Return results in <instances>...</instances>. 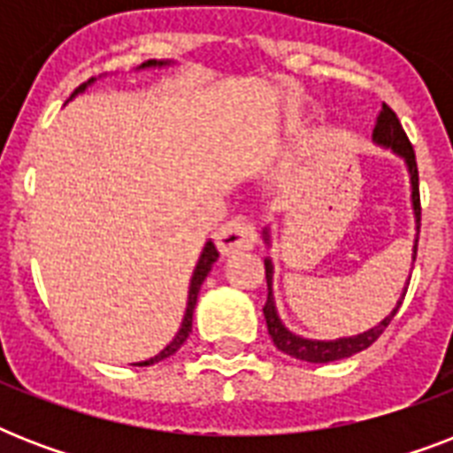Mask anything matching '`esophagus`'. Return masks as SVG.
Masks as SVG:
<instances>
[{"instance_id": "esophagus-1", "label": "esophagus", "mask_w": 453, "mask_h": 453, "mask_svg": "<svg viewBox=\"0 0 453 453\" xmlns=\"http://www.w3.org/2000/svg\"><path fill=\"white\" fill-rule=\"evenodd\" d=\"M256 230L251 220L247 219H233L227 220L226 226L219 227L216 233V244H219L220 254H237V251H247L254 247Z\"/></svg>"}]
</instances>
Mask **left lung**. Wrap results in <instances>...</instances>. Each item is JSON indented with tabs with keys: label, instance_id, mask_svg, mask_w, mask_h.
<instances>
[{
	"label": "left lung",
	"instance_id": "obj_1",
	"mask_svg": "<svg viewBox=\"0 0 453 453\" xmlns=\"http://www.w3.org/2000/svg\"><path fill=\"white\" fill-rule=\"evenodd\" d=\"M373 141L386 148H393L395 152H400L404 159H407L409 173H411V202H414V213H416V227L421 230V195H418V166H416V155L414 145L409 141L407 131L402 129V122L395 115V110L383 103L380 105V112L376 117V124H373ZM416 251H418V234H416L414 244V261ZM265 282H268V301L263 305V315H265V324H268V334L273 338V343L277 345V350L287 352L291 357L303 359V362H315V365H324V362H334V359L350 357L355 352L365 350L376 341V338L388 329V324L393 322V317L397 315L402 301L407 296V291L402 294L400 303L395 305V310L390 315L373 329L359 334V336L352 338H338V341H308V338H301L296 334H291L277 317L275 301H273V263L265 261Z\"/></svg>",
	"mask_w": 453,
	"mask_h": 453
}]
</instances>
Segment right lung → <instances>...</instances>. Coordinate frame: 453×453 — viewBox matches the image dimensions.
<instances>
[{
	"instance_id": "obj_1",
	"label": "right lung",
	"mask_w": 453,
	"mask_h": 453,
	"mask_svg": "<svg viewBox=\"0 0 453 453\" xmlns=\"http://www.w3.org/2000/svg\"><path fill=\"white\" fill-rule=\"evenodd\" d=\"M148 65H162V63H157V60H148V63H143V67ZM94 81V80H88ZM87 88V81L84 84H80V87L74 88V94H80V91H84ZM219 261V249L213 247V242H206L204 251H202V256H199V263L197 268H195V273H192V282H190V296H188V310H185V317H183V324H180V331L176 334V338L171 341L166 348H164L159 355H155L152 359H148V362H141L138 366H148V365H155V362H162V359L171 357L173 352L180 348V345L185 343V338L190 336L192 331V312H195V305H197V296H199V287H202V282L206 280V275H209V270H211L213 263Z\"/></svg>"
}]
</instances>
